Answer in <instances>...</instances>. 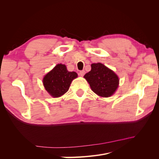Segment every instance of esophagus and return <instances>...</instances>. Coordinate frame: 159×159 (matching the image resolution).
<instances>
[{
	"label": "esophagus",
	"instance_id": "34e87169",
	"mask_svg": "<svg viewBox=\"0 0 159 159\" xmlns=\"http://www.w3.org/2000/svg\"><path fill=\"white\" fill-rule=\"evenodd\" d=\"M85 71L84 70L80 71L79 72V75H80V76H84V74H85Z\"/></svg>",
	"mask_w": 159,
	"mask_h": 159
}]
</instances>
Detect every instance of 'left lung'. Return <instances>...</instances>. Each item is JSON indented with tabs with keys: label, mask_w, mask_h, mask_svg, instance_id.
Instances as JSON below:
<instances>
[{
	"label": "left lung",
	"mask_w": 159,
	"mask_h": 159,
	"mask_svg": "<svg viewBox=\"0 0 159 159\" xmlns=\"http://www.w3.org/2000/svg\"><path fill=\"white\" fill-rule=\"evenodd\" d=\"M91 70L84 78L91 89L100 97L108 98L114 94L119 86V80L115 72L101 63L92 64Z\"/></svg>",
	"instance_id": "left-lung-1"
}]
</instances>
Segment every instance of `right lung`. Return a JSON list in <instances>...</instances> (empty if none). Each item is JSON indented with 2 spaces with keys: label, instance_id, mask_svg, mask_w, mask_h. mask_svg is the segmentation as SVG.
<instances>
[{
  "label": "right lung",
  "instance_id": "obj_1",
  "mask_svg": "<svg viewBox=\"0 0 159 159\" xmlns=\"http://www.w3.org/2000/svg\"><path fill=\"white\" fill-rule=\"evenodd\" d=\"M78 77L75 71H68L64 64H57L43 78V85L53 98H59L68 91L73 80Z\"/></svg>",
  "mask_w": 159,
  "mask_h": 159
}]
</instances>
